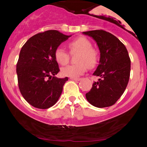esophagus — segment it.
Listing matches in <instances>:
<instances>
[{"mask_svg":"<svg viewBox=\"0 0 147 147\" xmlns=\"http://www.w3.org/2000/svg\"><path fill=\"white\" fill-rule=\"evenodd\" d=\"M70 79H72V80H74V81H79V80H80V78H72V77H70Z\"/></svg>","mask_w":147,"mask_h":147,"instance_id":"obj_1","label":"esophagus"}]
</instances>
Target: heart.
Returning a JSON list of instances; mask_svg holds the SVG:
<instances>
[{"label": "heart", "mask_w": 147, "mask_h": 147, "mask_svg": "<svg viewBox=\"0 0 147 147\" xmlns=\"http://www.w3.org/2000/svg\"><path fill=\"white\" fill-rule=\"evenodd\" d=\"M92 45V42L85 36H79L69 42L68 46L70 54L78 53L75 58L77 63L62 68L61 75L77 78L86 71L87 67L88 68L95 67L99 61V52ZM55 58L59 64L65 65L69 62L70 55L64 49L59 47L55 52Z\"/></svg>", "instance_id": "b5f03b06"}]
</instances>
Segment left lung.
I'll return each instance as SVG.
<instances>
[{"mask_svg": "<svg viewBox=\"0 0 147 147\" xmlns=\"http://www.w3.org/2000/svg\"><path fill=\"white\" fill-rule=\"evenodd\" d=\"M93 38L99 51V64L93 75L100 77L86 94L90 104L95 107L113 106L120 98L129 83L131 59L125 45L110 32L96 30L83 32Z\"/></svg>", "mask_w": 147, "mask_h": 147, "instance_id": "left-lung-1", "label": "left lung"}]
</instances>
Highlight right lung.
Returning <instances> with one entry per match:
<instances>
[{
  "instance_id": "add662e5",
  "label": "right lung",
  "mask_w": 147,
  "mask_h": 147,
  "mask_svg": "<svg viewBox=\"0 0 147 147\" xmlns=\"http://www.w3.org/2000/svg\"><path fill=\"white\" fill-rule=\"evenodd\" d=\"M70 36L58 30L34 35L22 47L16 64L20 92L30 105L47 109L56 104L68 77H55L59 72L55 52Z\"/></svg>"
}]
</instances>
